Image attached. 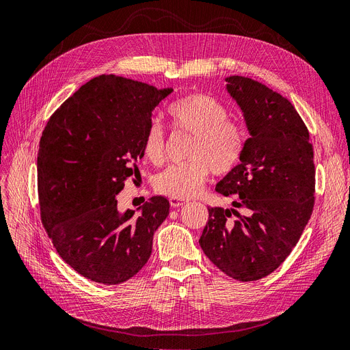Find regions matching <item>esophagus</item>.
I'll return each mask as SVG.
<instances>
[{
    "instance_id": "34e87169",
    "label": "esophagus",
    "mask_w": 350,
    "mask_h": 350,
    "mask_svg": "<svg viewBox=\"0 0 350 350\" xmlns=\"http://www.w3.org/2000/svg\"><path fill=\"white\" fill-rule=\"evenodd\" d=\"M170 204H171L172 208H178V206L185 204V200H180V198H170Z\"/></svg>"
}]
</instances>
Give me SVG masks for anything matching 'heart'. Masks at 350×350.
Returning <instances> with one entry per match:
<instances>
[{"label":"heart","mask_w":350,"mask_h":350,"mask_svg":"<svg viewBox=\"0 0 350 350\" xmlns=\"http://www.w3.org/2000/svg\"><path fill=\"white\" fill-rule=\"evenodd\" d=\"M175 129L192 133L187 162L172 165L157 175L155 191L171 198H189L197 193L208 174H231L244 155L245 133L231 119L230 110L214 97L201 93L180 97L167 107ZM142 149L152 163L165 161V131L158 120L146 126Z\"/></svg>","instance_id":"b5f03b06"}]
</instances>
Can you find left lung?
<instances>
[{
    "mask_svg": "<svg viewBox=\"0 0 350 350\" xmlns=\"http://www.w3.org/2000/svg\"><path fill=\"white\" fill-rule=\"evenodd\" d=\"M227 90L250 132L244 155L215 191L234 195L231 208H208L200 239L205 256L227 275L254 282L288 257L314 206V162L309 131L286 97L262 83L230 76Z\"/></svg>",
    "mask_w": 350,
    "mask_h": 350,
    "instance_id": "obj_1",
    "label": "left lung"
}]
</instances>
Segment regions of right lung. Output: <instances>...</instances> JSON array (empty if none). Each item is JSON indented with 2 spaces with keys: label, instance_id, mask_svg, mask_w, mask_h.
<instances>
[{
  "label": "right lung",
  "instance_id": "1",
  "mask_svg": "<svg viewBox=\"0 0 350 350\" xmlns=\"http://www.w3.org/2000/svg\"><path fill=\"white\" fill-rule=\"evenodd\" d=\"M172 89L103 75L54 111L40 139L37 188L41 222L59 256L83 277L120 284L141 270L170 201L152 197L135 217L116 195L136 176L152 110Z\"/></svg>",
  "mask_w": 350,
  "mask_h": 350
}]
</instances>
